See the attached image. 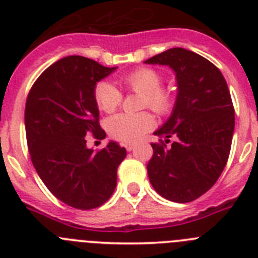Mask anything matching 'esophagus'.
<instances>
[{
	"instance_id": "esophagus-1",
	"label": "esophagus",
	"mask_w": 258,
	"mask_h": 258,
	"mask_svg": "<svg viewBox=\"0 0 258 258\" xmlns=\"http://www.w3.org/2000/svg\"><path fill=\"white\" fill-rule=\"evenodd\" d=\"M134 147H136V143H125V149H126L127 151L134 150Z\"/></svg>"
}]
</instances>
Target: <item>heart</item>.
Segmentation results:
<instances>
[{
	"mask_svg": "<svg viewBox=\"0 0 258 258\" xmlns=\"http://www.w3.org/2000/svg\"><path fill=\"white\" fill-rule=\"evenodd\" d=\"M163 77L156 70L140 67L120 80L122 88L127 92L141 94V107H149L159 115H166L173 107L172 92L161 86ZM94 101L99 109L107 113L113 112L122 102V93L112 83L99 81L94 86ZM154 116L150 112L117 113L107 118L106 127L111 137L124 142H136L154 127Z\"/></svg>",
	"mask_w": 258,
	"mask_h": 258,
	"instance_id": "1",
	"label": "heart"
}]
</instances>
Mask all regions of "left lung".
<instances>
[{"mask_svg": "<svg viewBox=\"0 0 258 258\" xmlns=\"http://www.w3.org/2000/svg\"><path fill=\"white\" fill-rule=\"evenodd\" d=\"M145 63L169 66L178 85L172 116L154 133L165 142L151 143L150 182L170 202H192L217 182L229 159L235 111L226 80L208 59L182 47ZM170 136L176 142L166 149Z\"/></svg>", "mask_w": 258, "mask_h": 258, "instance_id": "obj_1", "label": "left lung"}]
</instances>
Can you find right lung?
Listing matches in <instances>:
<instances>
[{
  "label": "right lung",
  "instance_id": "right-lung-1",
  "mask_svg": "<svg viewBox=\"0 0 258 258\" xmlns=\"http://www.w3.org/2000/svg\"><path fill=\"white\" fill-rule=\"evenodd\" d=\"M115 70L85 56H66L38 76L27 97L32 164L50 192L76 209L98 208L111 198L126 156L125 147L113 141L99 151L86 146V134L106 138L93 92Z\"/></svg>",
  "mask_w": 258,
  "mask_h": 258
}]
</instances>
